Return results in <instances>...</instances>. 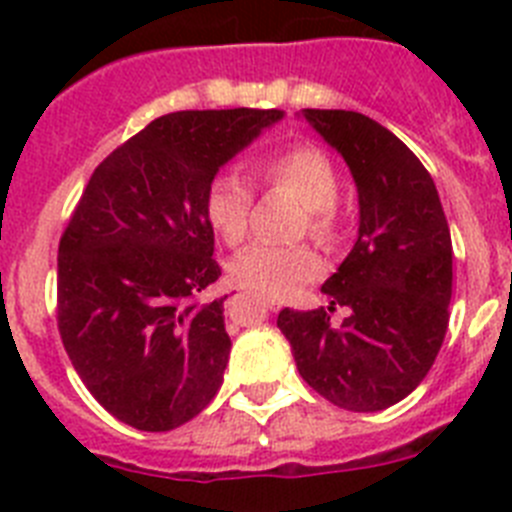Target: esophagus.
<instances>
[{"label":"esophagus","mask_w":512,"mask_h":512,"mask_svg":"<svg viewBox=\"0 0 512 512\" xmlns=\"http://www.w3.org/2000/svg\"><path fill=\"white\" fill-rule=\"evenodd\" d=\"M266 305H269V307H274V310H277V307H279V302H277V300H266Z\"/></svg>","instance_id":"1"}]
</instances>
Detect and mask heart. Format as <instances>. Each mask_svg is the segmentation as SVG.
Here are the masks:
<instances>
[{
  "mask_svg": "<svg viewBox=\"0 0 512 512\" xmlns=\"http://www.w3.org/2000/svg\"><path fill=\"white\" fill-rule=\"evenodd\" d=\"M261 174L274 187L289 189L305 205V223L318 241H330L336 233L333 205L338 200V174L323 151L297 146L264 161ZM253 194L248 184L233 171H223L212 179L205 194V215L220 238L230 246L241 243L251 223ZM320 274V259L307 246H274L253 243L230 261V277L235 284L259 295L282 300L302 282Z\"/></svg>",
  "mask_w": 512,
  "mask_h": 512,
  "instance_id": "obj_1",
  "label": "heart"
}]
</instances>
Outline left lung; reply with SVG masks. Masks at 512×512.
<instances>
[{
    "label": "left lung",
    "mask_w": 512,
    "mask_h": 512,
    "mask_svg": "<svg viewBox=\"0 0 512 512\" xmlns=\"http://www.w3.org/2000/svg\"><path fill=\"white\" fill-rule=\"evenodd\" d=\"M341 153L359 194V235L323 292L352 310L341 329L325 310L279 312L302 379L354 413L390 408L425 379L441 351L451 302V233L418 156L372 117L302 110Z\"/></svg>",
    "instance_id": "left-lung-1"
}]
</instances>
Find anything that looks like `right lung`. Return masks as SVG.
<instances>
[{
  "label": "right lung",
  "instance_id": "1",
  "mask_svg": "<svg viewBox=\"0 0 512 512\" xmlns=\"http://www.w3.org/2000/svg\"><path fill=\"white\" fill-rule=\"evenodd\" d=\"M282 110L158 117L94 169L58 246V330L107 413L171 431L210 405L230 356L205 194Z\"/></svg>",
  "mask_w": 512,
  "mask_h": 512
}]
</instances>
